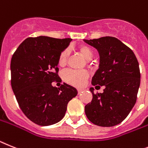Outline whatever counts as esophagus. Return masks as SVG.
Returning <instances> with one entry per match:
<instances>
[{"label": "esophagus", "mask_w": 148, "mask_h": 148, "mask_svg": "<svg viewBox=\"0 0 148 148\" xmlns=\"http://www.w3.org/2000/svg\"><path fill=\"white\" fill-rule=\"evenodd\" d=\"M82 91H83V89H77V92L78 93H80Z\"/></svg>", "instance_id": "obj_1"}]
</instances>
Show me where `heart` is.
I'll use <instances>...</instances> for the list:
<instances>
[{
  "label": "heart",
  "mask_w": 148,
  "mask_h": 148,
  "mask_svg": "<svg viewBox=\"0 0 148 148\" xmlns=\"http://www.w3.org/2000/svg\"><path fill=\"white\" fill-rule=\"evenodd\" d=\"M77 50L80 53V55L86 59L89 60L92 59L93 56L92 49L88 45L81 44L77 47ZM68 56H69V51L68 49H64L61 52L58 59V64L59 66L63 67L67 64ZM88 77L89 74L86 71L68 70L64 71L63 74L64 81L77 87L82 86L85 84L86 80L88 79Z\"/></svg>",
  "instance_id": "obj_1"
}]
</instances>
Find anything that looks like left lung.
<instances>
[{
  "label": "left lung",
  "mask_w": 148,
  "mask_h": 148,
  "mask_svg": "<svg viewBox=\"0 0 148 148\" xmlns=\"http://www.w3.org/2000/svg\"><path fill=\"white\" fill-rule=\"evenodd\" d=\"M84 41L97 49L100 56L92 84L105 86L102 93H94L90 88L92 99L85 106L86 115L97 126H116L126 119L136 102L141 80L138 62L130 47L114 37Z\"/></svg>",
  "instance_id": "left-lung-1"
}]
</instances>
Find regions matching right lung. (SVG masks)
Returning a JSON list of instances; mask_svg holds the SVG:
<instances>
[{
  "mask_svg": "<svg viewBox=\"0 0 148 148\" xmlns=\"http://www.w3.org/2000/svg\"><path fill=\"white\" fill-rule=\"evenodd\" d=\"M71 38L45 36L28 38L13 53L10 63L11 86L21 110L31 121L49 126L64 117L68 101L77 91L64 84L59 88L58 59Z\"/></svg>",
  "mask_w": 148,
  "mask_h": 148,
  "instance_id": "1",
  "label": "right lung"
}]
</instances>
